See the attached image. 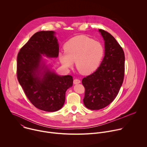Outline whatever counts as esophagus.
I'll return each instance as SVG.
<instances>
[{
	"label": "esophagus",
	"mask_w": 147,
	"mask_h": 147,
	"mask_svg": "<svg viewBox=\"0 0 147 147\" xmlns=\"http://www.w3.org/2000/svg\"><path fill=\"white\" fill-rule=\"evenodd\" d=\"M80 82H81V81L78 79H74L73 81V83L74 84H79Z\"/></svg>",
	"instance_id": "1"
}]
</instances>
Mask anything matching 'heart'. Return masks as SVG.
<instances>
[{"instance_id": "b5f03b06", "label": "heart", "mask_w": 147, "mask_h": 147, "mask_svg": "<svg viewBox=\"0 0 147 147\" xmlns=\"http://www.w3.org/2000/svg\"><path fill=\"white\" fill-rule=\"evenodd\" d=\"M65 53H59V60L65 68L70 69L76 62L80 73L88 75L99 67L104 55L100 43L86 35L74 36L65 43Z\"/></svg>"}]
</instances>
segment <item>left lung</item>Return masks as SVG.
Here are the masks:
<instances>
[{
    "label": "left lung",
    "instance_id": "obj_1",
    "mask_svg": "<svg viewBox=\"0 0 147 147\" xmlns=\"http://www.w3.org/2000/svg\"><path fill=\"white\" fill-rule=\"evenodd\" d=\"M105 40V56L98 69L82 80L85 88L83 99L86 108L102 109L117 95L124 76V53L115 38L103 30H99Z\"/></svg>",
    "mask_w": 147,
    "mask_h": 147
}]
</instances>
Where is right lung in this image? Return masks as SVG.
Here are the masks:
<instances>
[{"label":"right lung","instance_id":"add662e5","mask_svg":"<svg viewBox=\"0 0 147 147\" xmlns=\"http://www.w3.org/2000/svg\"><path fill=\"white\" fill-rule=\"evenodd\" d=\"M53 31L34 34L20 49L17 59V76L27 97L36 108L55 112L65 101L67 90L73 86V77L59 76L42 63V55L57 57L59 44Z\"/></svg>","mask_w":147,"mask_h":147}]
</instances>
